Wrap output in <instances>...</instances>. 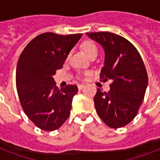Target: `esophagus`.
Returning <instances> with one entry per match:
<instances>
[{"label": "esophagus", "mask_w": 160, "mask_h": 160, "mask_svg": "<svg viewBox=\"0 0 160 160\" xmlns=\"http://www.w3.org/2000/svg\"><path fill=\"white\" fill-rule=\"evenodd\" d=\"M84 86H85L84 85H78V89H79V90H82L83 88H84Z\"/></svg>", "instance_id": "obj_1"}]
</instances>
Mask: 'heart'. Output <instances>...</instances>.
I'll list each match as a JSON object with an SVG mask.
<instances>
[{
  "mask_svg": "<svg viewBox=\"0 0 160 160\" xmlns=\"http://www.w3.org/2000/svg\"><path fill=\"white\" fill-rule=\"evenodd\" d=\"M81 48H82L83 51L85 52L86 55L90 57L94 55H97L98 49L97 46L94 42L90 41H84L81 45Z\"/></svg>",
  "mask_w": 160,
  "mask_h": 160,
  "instance_id": "1",
  "label": "heart"
}]
</instances>
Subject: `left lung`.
Instances as JSON below:
<instances>
[{
    "label": "left lung",
    "instance_id": "left-lung-1",
    "mask_svg": "<svg viewBox=\"0 0 160 160\" xmlns=\"http://www.w3.org/2000/svg\"><path fill=\"white\" fill-rule=\"evenodd\" d=\"M105 50L100 78L110 80L108 92L98 88L94 103L98 115L113 129L125 126L136 116L144 100L148 75L137 49L124 37L111 32L86 33Z\"/></svg>",
    "mask_w": 160,
    "mask_h": 160
}]
</instances>
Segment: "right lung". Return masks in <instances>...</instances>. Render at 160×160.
<instances>
[{
    "mask_svg": "<svg viewBox=\"0 0 160 160\" xmlns=\"http://www.w3.org/2000/svg\"><path fill=\"white\" fill-rule=\"evenodd\" d=\"M81 36L82 34H41L20 55L16 74L20 102L29 119L42 130L59 129L70 115L78 87L70 85L59 89L53 75L63 67Z\"/></svg>",
    "mask_w": 160,
    "mask_h": 160,
    "instance_id": "add662e5",
    "label": "right lung"
}]
</instances>
